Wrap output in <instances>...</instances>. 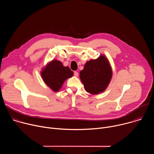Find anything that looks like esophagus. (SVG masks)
I'll return each mask as SVG.
<instances>
[{
    "label": "esophagus",
    "instance_id": "obj_1",
    "mask_svg": "<svg viewBox=\"0 0 154 154\" xmlns=\"http://www.w3.org/2000/svg\"><path fill=\"white\" fill-rule=\"evenodd\" d=\"M74 76H75V77H78V75H79V73H78L77 72H76V71L74 72Z\"/></svg>",
    "mask_w": 154,
    "mask_h": 154
}]
</instances>
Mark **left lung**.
<instances>
[{
	"mask_svg": "<svg viewBox=\"0 0 154 154\" xmlns=\"http://www.w3.org/2000/svg\"><path fill=\"white\" fill-rule=\"evenodd\" d=\"M112 66L104 55L88 61L80 72V78L86 91L96 95L103 92L112 78Z\"/></svg>",
	"mask_w": 154,
	"mask_h": 154,
	"instance_id": "8db88e82",
	"label": "left lung"
}]
</instances>
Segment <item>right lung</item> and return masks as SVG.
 Listing matches in <instances>:
<instances>
[{
	"label": "right lung",
	"mask_w": 154,
	"mask_h": 154,
	"mask_svg": "<svg viewBox=\"0 0 154 154\" xmlns=\"http://www.w3.org/2000/svg\"><path fill=\"white\" fill-rule=\"evenodd\" d=\"M73 75L74 72L68 66H64L57 60L49 61L41 71L42 80L54 92L60 91L64 82Z\"/></svg>",
	"instance_id": "obj_1"
}]
</instances>
